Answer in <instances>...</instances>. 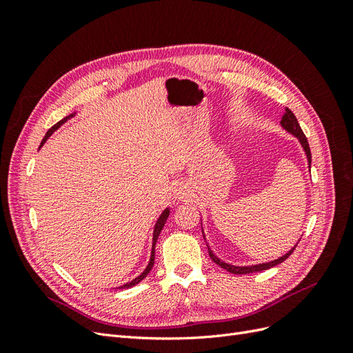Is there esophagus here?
<instances>
[{"label": "esophagus", "mask_w": 353, "mask_h": 353, "mask_svg": "<svg viewBox=\"0 0 353 353\" xmlns=\"http://www.w3.org/2000/svg\"><path fill=\"white\" fill-rule=\"evenodd\" d=\"M175 196H176L178 199H187V197H188V190H185L184 185H178V187L175 188Z\"/></svg>", "instance_id": "obj_1"}]
</instances>
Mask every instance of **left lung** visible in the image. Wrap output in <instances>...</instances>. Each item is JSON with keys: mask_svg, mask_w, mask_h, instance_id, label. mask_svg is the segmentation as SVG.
<instances>
[{"mask_svg": "<svg viewBox=\"0 0 353 353\" xmlns=\"http://www.w3.org/2000/svg\"><path fill=\"white\" fill-rule=\"evenodd\" d=\"M281 126L284 128V130H285L287 132H290L292 135H294V137L297 138V140H299V143H301L302 148L305 150L306 159H307L309 170H311V160H312V157H311V148H309V144H307L306 137H305V134H303V131H302V128H301V125H299V122H297V119H296V116L293 114V112H292L290 109H285V113H284V116L281 117ZM203 239L206 240L205 232H203ZM206 245H208L210 259H212L213 262H215L216 265H219L221 268L227 270V271L231 272V274H250V272H261V271H265V270H270V268H272V266L284 262V261L288 258V256H290V254L293 253V250L296 249V245H294V248H292V250H288L285 254L281 256V258L275 259V261H270V262H265V263H258V265H249V266H236V265H231V263H227V262L221 261V259L218 258V256L210 250L208 243H206Z\"/></svg>", "mask_w": 353, "mask_h": 353, "instance_id": "1", "label": "left lung"}]
</instances>
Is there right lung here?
Masks as SVG:
<instances>
[{"label": "right lung", "mask_w": 353, "mask_h": 353, "mask_svg": "<svg viewBox=\"0 0 353 353\" xmlns=\"http://www.w3.org/2000/svg\"><path fill=\"white\" fill-rule=\"evenodd\" d=\"M74 116V113H72V114H69V116H66L65 119H61L60 122H57L54 126H51L50 130H48V132L46 134V137L42 138V141H41V145L39 147H42L46 144V141L48 140V138L52 135V132H54L56 130H59V128L65 123L68 119H70V117H73ZM169 213H170V210H169V208H166L163 212H162V215L159 216V219H157V222H156V225H154V230H153V243H152V254H150V261H148V265L145 266V270L137 276V279H134L132 281H130V283H126V284H123V285H121L119 288H130V287H132V285H135V284H138L140 281H143L145 276L148 275V272L152 271V268H153V263H154V248H156V241H157V239H159V234H160V231H162V228L165 227V222H166V219H168V216H169Z\"/></svg>", "instance_id": "obj_1"}]
</instances>
